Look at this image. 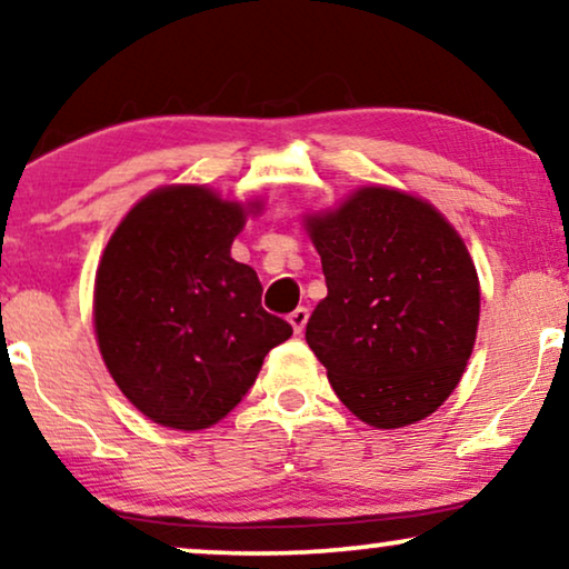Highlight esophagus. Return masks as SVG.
Instances as JSON below:
<instances>
[{
    "label": "esophagus",
    "mask_w": 569,
    "mask_h": 569,
    "mask_svg": "<svg viewBox=\"0 0 569 569\" xmlns=\"http://www.w3.org/2000/svg\"><path fill=\"white\" fill-rule=\"evenodd\" d=\"M308 308H295L292 313H290V323H292V329H295V333H302V329H306V323H308Z\"/></svg>",
    "instance_id": "1"
}]
</instances>
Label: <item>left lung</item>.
<instances>
[{
  "label": "left lung",
  "instance_id": "obj_1",
  "mask_svg": "<svg viewBox=\"0 0 569 569\" xmlns=\"http://www.w3.org/2000/svg\"><path fill=\"white\" fill-rule=\"evenodd\" d=\"M329 295L306 339L341 403L380 430L453 393L479 326V279L458 232L409 193L357 191L308 220Z\"/></svg>",
  "mask_w": 569,
  "mask_h": 569
}]
</instances>
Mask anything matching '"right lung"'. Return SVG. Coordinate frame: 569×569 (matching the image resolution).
Returning <instances> with one entry per match:
<instances>
[{"label": "right lung", "mask_w": 569, "mask_h": 569, "mask_svg": "<svg viewBox=\"0 0 569 569\" xmlns=\"http://www.w3.org/2000/svg\"><path fill=\"white\" fill-rule=\"evenodd\" d=\"M246 212L201 186L144 197L108 240L96 277L100 355L152 422L204 430L248 393L292 337L261 308L256 271L230 256Z\"/></svg>", "instance_id": "1"}]
</instances>
